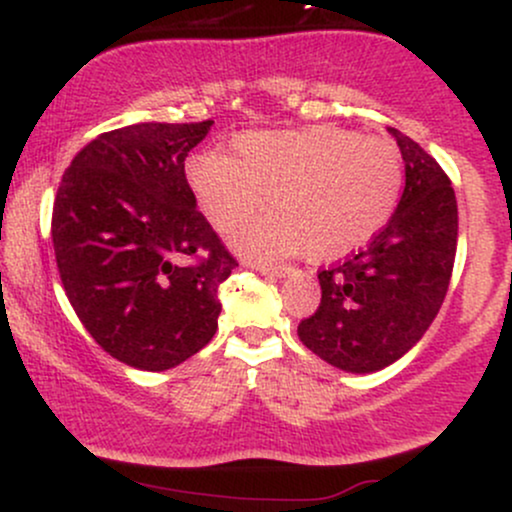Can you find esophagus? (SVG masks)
Returning <instances> with one entry per match:
<instances>
[{
  "mask_svg": "<svg viewBox=\"0 0 512 512\" xmlns=\"http://www.w3.org/2000/svg\"><path fill=\"white\" fill-rule=\"evenodd\" d=\"M245 264L252 269H257L260 274H267V276H284L291 272L289 264H281V262L279 264L276 262H245Z\"/></svg>",
  "mask_w": 512,
  "mask_h": 512,
  "instance_id": "esophagus-1",
  "label": "esophagus"
}]
</instances>
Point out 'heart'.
<instances>
[{"label":"heart","instance_id":"b5f03b06","mask_svg":"<svg viewBox=\"0 0 512 512\" xmlns=\"http://www.w3.org/2000/svg\"><path fill=\"white\" fill-rule=\"evenodd\" d=\"M187 180L221 231L268 195L272 210L233 228L231 243L243 255L303 250L313 260H334L390 221L404 187V161L390 139L322 125L243 134L236 158L219 151L190 158Z\"/></svg>","mask_w":512,"mask_h":512}]
</instances>
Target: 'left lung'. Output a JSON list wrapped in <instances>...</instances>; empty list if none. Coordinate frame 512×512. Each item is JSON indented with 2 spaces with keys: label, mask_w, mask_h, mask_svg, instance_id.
Instances as JSON below:
<instances>
[{
  "label": "left lung",
  "mask_w": 512,
  "mask_h": 512,
  "mask_svg": "<svg viewBox=\"0 0 512 512\" xmlns=\"http://www.w3.org/2000/svg\"><path fill=\"white\" fill-rule=\"evenodd\" d=\"M404 192L363 250L317 272L322 298L298 325L301 342L334 368L375 373L424 337L448 293L457 250V199L431 154L395 127Z\"/></svg>",
  "instance_id": "left-lung-1"
}]
</instances>
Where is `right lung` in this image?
Segmentation results:
<instances>
[{
    "label": "right lung",
    "mask_w": 512,
    "mask_h": 512,
    "mask_svg": "<svg viewBox=\"0 0 512 512\" xmlns=\"http://www.w3.org/2000/svg\"><path fill=\"white\" fill-rule=\"evenodd\" d=\"M214 120L98 134L64 170L52 207L60 279L103 351L139 370L195 356L219 327L238 267L197 209L185 158Z\"/></svg>",
    "instance_id": "right-lung-1"
}]
</instances>
